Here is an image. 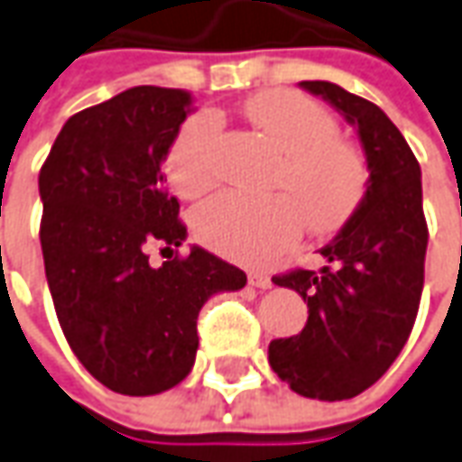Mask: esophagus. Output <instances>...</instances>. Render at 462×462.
Listing matches in <instances>:
<instances>
[{
  "mask_svg": "<svg viewBox=\"0 0 462 462\" xmlns=\"http://www.w3.org/2000/svg\"><path fill=\"white\" fill-rule=\"evenodd\" d=\"M247 281H250V285H255V288H260V291H268L273 285L271 275L263 271H253L250 275H247Z\"/></svg>",
  "mask_w": 462,
  "mask_h": 462,
  "instance_id": "obj_1",
  "label": "esophagus"
}]
</instances>
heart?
<instances>
[{
    "instance_id": "obj_1",
    "label": "heart",
    "mask_w": 462,
    "mask_h": 462,
    "mask_svg": "<svg viewBox=\"0 0 462 462\" xmlns=\"http://www.w3.org/2000/svg\"><path fill=\"white\" fill-rule=\"evenodd\" d=\"M245 118L281 152L273 187L285 194L245 197L222 191L197 207L191 225L219 255L257 265L296 243L303 219L313 232L337 230L356 209L366 184L359 152L337 139L331 113L306 96L268 90L245 103ZM222 124L215 113H194L179 125L166 152V177L184 197L217 181Z\"/></svg>"
}]
</instances>
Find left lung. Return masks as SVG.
<instances>
[{
  "label": "left lung",
  "instance_id": "left-lung-1",
  "mask_svg": "<svg viewBox=\"0 0 462 462\" xmlns=\"http://www.w3.org/2000/svg\"><path fill=\"white\" fill-rule=\"evenodd\" d=\"M298 86L354 125L369 179L341 232L321 247L328 265L273 278L306 300L309 321L296 337L271 341L268 359L296 394L337 402L372 387L412 331L428 250L422 171L379 106L328 80Z\"/></svg>",
  "mask_w": 462,
  "mask_h": 462
}]
</instances>
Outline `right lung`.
I'll use <instances>...</instances> for the list:
<instances>
[{
	"mask_svg": "<svg viewBox=\"0 0 462 462\" xmlns=\"http://www.w3.org/2000/svg\"><path fill=\"white\" fill-rule=\"evenodd\" d=\"M194 111L184 90L128 88L68 118L40 169V243L55 313L70 349L118 394L149 397L189 374L197 316L247 275L191 245L149 265L153 245L187 240L162 164Z\"/></svg>",
	"mask_w": 462,
	"mask_h": 462,
	"instance_id": "obj_1",
	"label": "right lung"
}]
</instances>
